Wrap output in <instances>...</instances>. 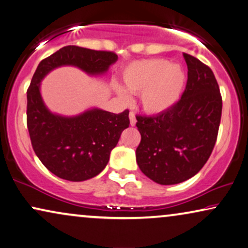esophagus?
Here are the masks:
<instances>
[{
  "label": "esophagus",
  "mask_w": 248,
  "mask_h": 248,
  "mask_svg": "<svg viewBox=\"0 0 248 248\" xmlns=\"http://www.w3.org/2000/svg\"><path fill=\"white\" fill-rule=\"evenodd\" d=\"M129 119H130L131 126H135V124H136V117H135L134 112H129Z\"/></svg>",
  "instance_id": "34e87169"
}]
</instances>
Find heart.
I'll list each match as a JSON object with an SVG mask.
<instances>
[{"mask_svg": "<svg viewBox=\"0 0 248 248\" xmlns=\"http://www.w3.org/2000/svg\"><path fill=\"white\" fill-rule=\"evenodd\" d=\"M124 82L131 93L140 94V102L148 113H161L179 100L186 82V75L180 65L170 64L164 59H151L131 63L124 72ZM118 94L124 101L129 100L124 91Z\"/></svg>", "mask_w": 248, "mask_h": 248, "instance_id": "heart-1", "label": "heart"}]
</instances>
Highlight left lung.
Returning <instances> with one entry per match:
<instances>
[{"instance_id":"1","label":"left lung","mask_w":248,"mask_h":248,"mask_svg":"<svg viewBox=\"0 0 248 248\" xmlns=\"http://www.w3.org/2000/svg\"><path fill=\"white\" fill-rule=\"evenodd\" d=\"M188 79L181 98L167 111L136 115L141 140L138 167L160 185L189 179L209 160L219 131L222 97L212 70L184 53Z\"/></svg>"}]
</instances>
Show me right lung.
I'll return each instance as SVG.
<instances>
[{"label": "right lung", "mask_w": 248, "mask_h": 248, "mask_svg": "<svg viewBox=\"0 0 248 248\" xmlns=\"http://www.w3.org/2000/svg\"><path fill=\"white\" fill-rule=\"evenodd\" d=\"M117 60L114 52L68 45L39 62L32 76L27 90L29 137L41 162L59 178L82 181L97 176L107 167L122 130L129 127V111L115 114L93 108L72 118L53 114L43 103L41 80L60 65L100 75Z\"/></svg>", "instance_id": "obj_1"}]
</instances>
